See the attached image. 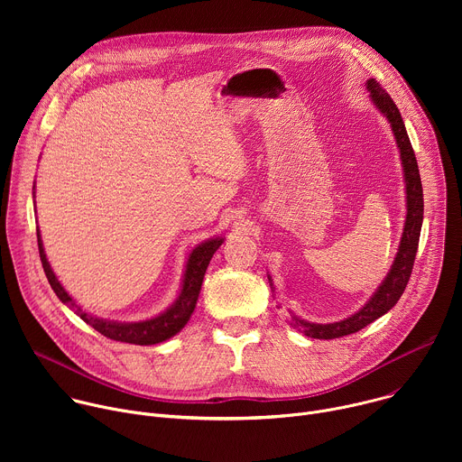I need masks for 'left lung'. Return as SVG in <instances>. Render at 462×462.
<instances>
[{
	"mask_svg": "<svg viewBox=\"0 0 462 462\" xmlns=\"http://www.w3.org/2000/svg\"><path fill=\"white\" fill-rule=\"evenodd\" d=\"M367 91L373 104L391 124L394 141H397V146L401 150V161H402L404 182H406V207H408L404 232H402L397 257H394L391 265V271L387 273L385 280L376 289V292L371 296V300L358 312L335 323H310L298 318L296 314H291V325L296 327L298 331H301L309 338L333 340V338L353 335L360 331V328H364L365 325L378 319L380 316H383L389 309H393L394 303L401 300L410 282L417 248H419V237H420L422 217H424V195H422V182H420L417 157L411 148L401 111L397 106H394L393 98L380 88V84L374 79L367 80ZM269 282L274 292L271 276H269Z\"/></svg>",
	"mask_w": 462,
	"mask_h": 462,
	"instance_id": "1",
	"label": "left lung"
}]
</instances>
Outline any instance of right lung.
Listing matches in <instances>:
<instances>
[{
  "label": "right lung",
  "instance_id": "add662e5",
  "mask_svg": "<svg viewBox=\"0 0 462 462\" xmlns=\"http://www.w3.org/2000/svg\"><path fill=\"white\" fill-rule=\"evenodd\" d=\"M36 234H38V250H40L43 273H45L54 294L60 298V301L69 305V309H73L86 323H89L93 328H97V331L100 335H104L106 338H111L115 342L135 344V346L161 344V342L175 337L180 328L188 323V319L195 309L197 298H199L208 263H210L212 255L216 254V250L225 241L223 237L208 239L191 250V254L188 255V261H186V271H184V278H182L180 294L164 312H161L155 318L143 319V321H115V319L97 318V316L86 312L82 307H79L75 303V300L68 292H65V289L61 287V283L58 282V278L54 276V273L49 265L40 230H36Z\"/></svg>",
  "mask_w": 462,
  "mask_h": 462
}]
</instances>
